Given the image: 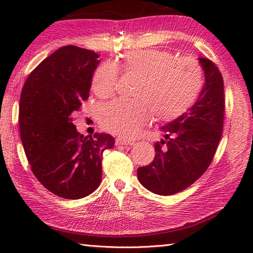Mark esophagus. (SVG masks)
Returning a JSON list of instances; mask_svg holds the SVG:
<instances>
[{
  "label": "esophagus",
  "instance_id": "34e87169",
  "mask_svg": "<svg viewBox=\"0 0 253 253\" xmlns=\"http://www.w3.org/2000/svg\"><path fill=\"white\" fill-rule=\"evenodd\" d=\"M116 144H117V145H132L133 141L126 140V138L118 137V138H116Z\"/></svg>",
  "mask_w": 253,
  "mask_h": 253
}]
</instances>
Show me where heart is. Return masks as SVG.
<instances>
[{"instance_id":"obj_1","label":"heart","mask_w":253,"mask_h":253,"mask_svg":"<svg viewBox=\"0 0 253 253\" xmlns=\"http://www.w3.org/2000/svg\"><path fill=\"white\" fill-rule=\"evenodd\" d=\"M119 67L126 75L138 77L132 101L115 100L102 106L99 122L104 130L131 138L149 120H176L198 99L203 87V70L192 58L176 59L157 49L133 50L121 55L119 64L105 62L95 70L91 87L97 96L108 98L116 91Z\"/></svg>"}]
</instances>
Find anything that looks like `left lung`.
<instances>
[{
  "label": "left lung",
  "instance_id": "8db88e82",
  "mask_svg": "<svg viewBox=\"0 0 253 253\" xmlns=\"http://www.w3.org/2000/svg\"><path fill=\"white\" fill-rule=\"evenodd\" d=\"M205 84L188 112L162 127L165 138L155 143V157L137 169V178L149 191L171 195L190 187L212 163L225 116L224 81L213 61L200 58Z\"/></svg>",
  "mask_w": 253,
  "mask_h": 253
}]
</instances>
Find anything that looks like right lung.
Returning a JSON list of instances; mask_svg holds the SVG:
<instances>
[{
	"instance_id": "1",
	"label": "right lung",
	"mask_w": 253,
	"mask_h": 253,
	"mask_svg": "<svg viewBox=\"0 0 253 253\" xmlns=\"http://www.w3.org/2000/svg\"><path fill=\"white\" fill-rule=\"evenodd\" d=\"M98 58L76 45L62 47L28 75L20 94L19 133L30 168L63 199L85 198L99 187L102 153L115 144L110 134L84 136L73 125L89 97Z\"/></svg>"
}]
</instances>
